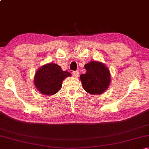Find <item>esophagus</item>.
Wrapping results in <instances>:
<instances>
[{"instance_id": "1", "label": "esophagus", "mask_w": 149, "mask_h": 149, "mask_svg": "<svg viewBox=\"0 0 149 149\" xmlns=\"http://www.w3.org/2000/svg\"><path fill=\"white\" fill-rule=\"evenodd\" d=\"M72 75H73V76H74V77H79V72H78V71L72 72Z\"/></svg>"}]
</instances>
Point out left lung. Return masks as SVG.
<instances>
[{
	"label": "left lung",
	"instance_id": "8db88e82",
	"mask_svg": "<svg viewBox=\"0 0 149 149\" xmlns=\"http://www.w3.org/2000/svg\"><path fill=\"white\" fill-rule=\"evenodd\" d=\"M86 73L80 75L83 88L91 95H100L110 85L109 70L102 62L91 61L85 65Z\"/></svg>",
	"mask_w": 149,
	"mask_h": 149
}]
</instances>
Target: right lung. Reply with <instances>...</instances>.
I'll return each mask as SVG.
<instances>
[{"label": "right lung", "instance_id": "add662e5", "mask_svg": "<svg viewBox=\"0 0 149 149\" xmlns=\"http://www.w3.org/2000/svg\"><path fill=\"white\" fill-rule=\"evenodd\" d=\"M71 75L70 72L62 71L58 64L49 63L37 70L34 77V84L41 94L52 95L61 89L63 80Z\"/></svg>", "mask_w": 149, "mask_h": 149}]
</instances>
